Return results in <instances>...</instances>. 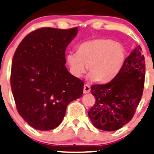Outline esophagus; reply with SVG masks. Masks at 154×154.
I'll return each mask as SVG.
<instances>
[{"label": "esophagus", "instance_id": "obj_1", "mask_svg": "<svg viewBox=\"0 0 154 154\" xmlns=\"http://www.w3.org/2000/svg\"><path fill=\"white\" fill-rule=\"evenodd\" d=\"M90 92V87H89V85L85 84L84 86H83V93L87 94Z\"/></svg>", "mask_w": 154, "mask_h": 154}]
</instances>
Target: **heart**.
<instances>
[{
	"instance_id": "1",
	"label": "heart",
	"mask_w": 154,
	"mask_h": 154,
	"mask_svg": "<svg viewBox=\"0 0 154 154\" xmlns=\"http://www.w3.org/2000/svg\"><path fill=\"white\" fill-rule=\"evenodd\" d=\"M126 61L125 48L120 43L107 38H94L79 44L77 52L66 55L67 65L74 77L80 78L87 66L89 80L107 83L120 72Z\"/></svg>"
}]
</instances>
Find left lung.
Listing matches in <instances>:
<instances>
[{
  "instance_id": "left-lung-1",
  "label": "left lung",
  "mask_w": 154,
  "mask_h": 154,
  "mask_svg": "<svg viewBox=\"0 0 154 154\" xmlns=\"http://www.w3.org/2000/svg\"><path fill=\"white\" fill-rule=\"evenodd\" d=\"M144 77V56L141 47L137 46L113 80L106 84L91 86L95 103L88 115L93 126L111 132L129 123L141 101Z\"/></svg>"
}]
</instances>
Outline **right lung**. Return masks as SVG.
Listing matches in <instances>:
<instances>
[{
	"mask_svg": "<svg viewBox=\"0 0 154 154\" xmlns=\"http://www.w3.org/2000/svg\"><path fill=\"white\" fill-rule=\"evenodd\" d=\"M78 28H41L28 34L16 49L10 85L16 108L33 128L59 126L68 104L80 98L83 82L68 72L65 50Z\"/></svg>",
	"mask_w": 154,
	"mask_h": 154,
	"instance_id": "right-lung-1",
	"label": "right lung"
}]
</instances>
